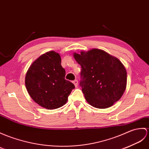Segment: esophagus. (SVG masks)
I'll return each mask as SVG.
<instances>
[{
    "mask_svg": "<svg viewBox=\"0 0 149 149\" xmlns=\"http://www.w3.org/2000/svg\"><path fill=\"white\" fill-rule=\"evenodd\" d=\"M73 83L74 84L75 87H77V86H78V81L77 80H74L73 81Z\"/></svg>",
    "mask_w": 149,
    "mask_h": 149,
    "instance_id": "34e87169",
    "label": "esophagus"
}]
</instances>
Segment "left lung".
Here are the masks:
<instances>
[{"mask_svg":"<svg viewBox=\"0 0 149 149\" xmlns=\"http://www.w3.org/2000/svg\"><path fill=\"white\" fill-rule=\"evenodd\" d=\"M74 56L81 66L80 86L89 104L106 109L121 98L127 72L118 59L98 49L74 53Z\"/></svg>","mask_w":149,"mask_h":149,"instance_id":"8db88e82","label":"left lung"}]
</instances>
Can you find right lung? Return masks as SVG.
<instances>
[{"label": "right lung", "mask_w": 149, "mask_h": 149, "mask_svg": "<svg viewBox=\"0 0 149 149\" xmlns=\"http://www.w3.org/2000/svg\"><path fill=\"white\" fill-rule=\"evenodd\" d=\"M60 54L54 51L43 54L33 62L25 77V86L31 98L47 109H55L67 103L75 86L66 80Z\"/></svg>", "instance_id": "1"}]
</instances>
